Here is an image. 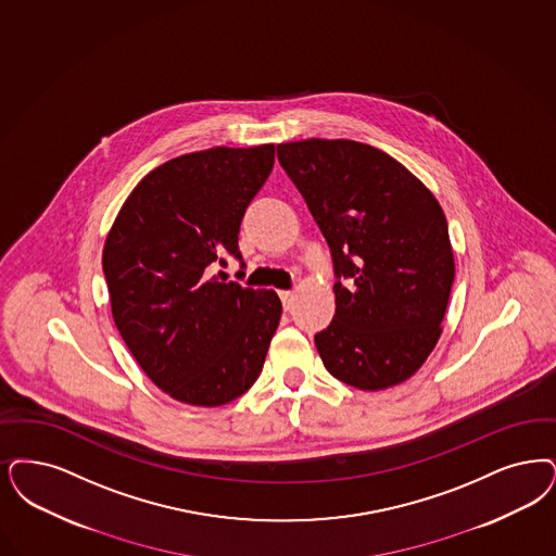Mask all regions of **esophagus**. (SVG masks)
Segmentation results:
<instances>
[{
	"label": "esophagus",
	"mask_w": 556,
	"mask_h": 556,
	"mask_svg": "<svg viewBox=\"0 0 556 556\" xmlns=\"http://www.w3.org/2000/svg\"><path fill=\"white\" fill-rule=\"evenodd\" d=\"M279 298H281V302H283V308H286V311H289V308L293 306L295 293H293V291H279Z\"/></svg>",
	"instance_id": "34e87169"
}]
</instances>
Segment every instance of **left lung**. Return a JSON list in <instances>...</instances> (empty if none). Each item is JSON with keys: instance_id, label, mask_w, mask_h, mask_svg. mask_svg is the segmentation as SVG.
I'll return each mask as SVG.
<instances>
[{"instance_id": "left-lung-1", "label": "left lung", "mask_w": 556, "mask_h": 556, "mask_svg": "<svg viewBox=\"0 0 556 556\" xmlns=\"http://www.w3.org/2000/svg\"><path fill=\"white\" fill-rule=\"evenodd\" d=\"M277 156L333 256L334 316L314 334L325 368L362 391L414 377L443 333L455 279L439 200L356 140L283 142Z\"/></svg>"}]
</instances>
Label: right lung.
<instances>
[{
  "label": "right lung",
  "instance_id": "1",
  "mask_svg": "<svg viewBox=\"0 0 556 556\" xmlns=\"http://www.w3.org/2000/svg\"><path fill=\"white\" fill-rule=\"evenodd\" d=\"M275 144L176 156L138 181L103 245L115 327L169 397L217 407L256 382L279 327L273 289L211 275L238 248L245 208L267 181Z\"/></svg>",
  "mask_w": 556,
  "mask_h": 556
}]
</instances>
